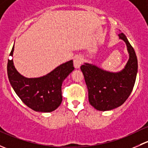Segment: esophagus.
I'll return each mask as SVG.
<instances>
[{
  "label": "esophagus",
  "instance_id": "esophagus-1",
  "mask_svg": "<svg viewBox=\"0 0 148 148\" xmlns=\"http://www.w3.org/2000/svg\"><path fill=\"white\" fill-rule=\"evenodd\" d=\"M83 58L81 56H77L74 59V65L76 68H79L80 65L82 64Z\"/></svg>",
  "mask_w": 148,
  "mask_h": 148
}]
</instances>
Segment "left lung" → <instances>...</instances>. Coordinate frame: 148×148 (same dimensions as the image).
<instances>
[{
    "mask_svg": "<svg viewBox=\"0 0 148 148\" xmlns=\"http://www.w3.org/2000/svg\"><path fill=\"white\" fill-rule=\"evenodd\" d=\"M126 43L130 58L125 69L118 73L104 71L95 65L81 66L88 89L89 102L99 111H107L120 107L130 95L138 72V59L133 47L125 35L119 34Z\"/></svg>",
    "mask_w": 148,
    "mask_h": 148,
    "instance_id": "8db88e82",
    "label": "left lung"
}]
</instances>
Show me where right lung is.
Listing matches in <instances>:
<instances>
[{
	"label": "right lung",
	"mask_w": 148,
	"mask_h": 148,
	"mask_svg": "<svg viewBox=\"0 0 148 148\" xmlns=\"http://www.w3.org/2000/svg\"><path fill=\"white\" fill-rule=\"evenodd\" d=\"M13 48L14 46L10 56H13ZM74 69L73 61L71 60L59 66L46 76L29 79L18 72L12 59H8L7 65L8 79L16 95L31 110L41 112H51L60 105L62 82Z\"/></svg>",
	"instance_id": "1"
}]
</instances>
